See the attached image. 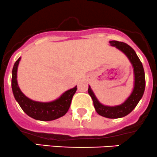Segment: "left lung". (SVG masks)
<instances>
[{"instance_id":"1","label":"left lung","mask_w":157,"mask_h":157,"mask_svg":"<svg viewBox=\"0 0 157 157\" xmlns=\"http://www.w3.org/2000/svg\"><path fill=\"white\" fill-rule=\"evenodd\" d=\"M109 43L111 46H115L121 52H123L129 59L133 66V73H134V88L133 91L123 104L117 106L110 107L105 106L98 101L90 86H88V94L93 100V104L96 112L99 115L108 118H120L130 114L137 105L138 102L143 97L145 90V73H144L142 63L138 58L135 51L129 45L123 42L115 41V40L110 41Z\"/></svg>"}]
</instances>
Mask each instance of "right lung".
Returning a JSON list of instances; mask_svg holds the SVG:
<instances>
[{
  "instance_id": "1",
  "label": "right lung",
  "mask_w": 157,
  "mask_h": 157,
  "mask_svg": "<svg viewBox=\"0 0 157 157\" xmlns=\"http://www.w3.org/2000/svg\"><path fill=\"white\" fill-rule=\"evenodd\" d=\"M21 57L14 63L12 70L11 86L13 96L23 111L32 118L36 120L49 121L63 117L67 113L70 107L77 86L63 93L58 99L50 102L35 101L28 98L20 89L17 80V72Z\"/></svg>"
}]
</instances>
